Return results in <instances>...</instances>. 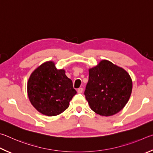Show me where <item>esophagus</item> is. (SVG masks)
<instances>
[{
    "label": "esophagus",
    "mask_w": 153,
    "mask_h": 153,
    "mask_svg": "<svg viewBox=\"0 0 153 153\" xmlns=\"http://www.w3.org/2000/svg\"><path fill=\"white\" fill-rule=\"evenodd\" d=\"M82 91H83V89L82 88H79L78 89H77V92H78L79 93H82Z\"/></svg>",
    "instance_id": "34e87169"
}]
</instances>
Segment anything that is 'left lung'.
Returning a JSON list of instances; mask_svg holds the SVG:
<instances>
[{
    "label": "left lung",
    "mask_w": 153,
    "mask_h": 153,
    "mask_svg": "<svg viewBox=\"0 0 153 153\" xmlns=\"http://www.w3.org/2000/svg\"><path fill=\"white\" fill-rule=\"evenodd\" d=\"M84 92L91 109L103 116L118 113L129 100L132 82L124 69L108 60H102L89 69Z\"/></svg>",
    "instance_id": "obj_1"
}]
</instances>
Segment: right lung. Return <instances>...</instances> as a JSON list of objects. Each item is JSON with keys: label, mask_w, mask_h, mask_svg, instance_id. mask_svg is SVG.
I'll list each match as a JSON object with an SVG mask.
<instances>
[{"label": "right lung", "mask_w": 153, "mask_h": 153, "mask_svg": "<svg viewBox=\"0 0 153 153\" xmlns=\"http://www.w3.org/2000/svg\"><path fill=\"white\" fill-rule=\"evenodd\" d=\"M31 103L37 111L48 116L62 113L76 91L64 70H57L52 61L42 64L32 72L27 82Z\"/></svg>", "instance_id": "right-lung-1"}]
</instances>
